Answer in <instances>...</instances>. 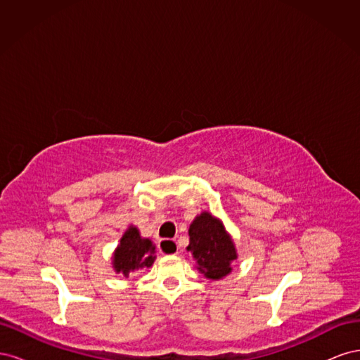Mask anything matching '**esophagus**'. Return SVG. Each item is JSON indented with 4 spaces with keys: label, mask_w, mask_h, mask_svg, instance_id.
<instances>
[{
    "label": "esophagus",
    "mask_w": 360,
    "mask_h": 360,
    "mask_svg": "<svg viewBox=\"0 0 360 360\" xmlns=\"http://www.w3.org/2000/svg\"><path fill=\"white\" fill-rule=\"evenodd\" d=\"M158 249L163 255H176L179 252V245L176 240H171V238H162L158 243Z\"/></svg>",
    "instance_id": "obj_1"
}]
</instances>
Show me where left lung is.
<instances>
[{"label":"left lung","mask_w":360,"mask_h":360,"mask_svg":"<svg viewBox=\"0 0 360 360\" xmlns=\"http://www.w3.org/2000/svg\"><path fill=\"white\" fill-rule=\"evenodd\" d=\"M191 250L198 270L210 279H221L231 271V261L237 258L231 237L222 224L210 213H201L189 226Z\"/></svg>","instance_id":"1"}]
</instances>
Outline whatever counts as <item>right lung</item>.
Listing matches in <instances>:
<instances>
[{
    "instance_id": "right-lung-1",
    "label": "right lung",
    "mask_w": 360,
    "mask_h": 360,
    "mask_svg": "<svg viewBox=\"0 0 360 360\" xmlns=\"http://www.w3.org/2000/svg\"><path fill=\"white\" fill-rule=\"evenodd\" d=\"M155 245L148 238H141L135 226H130L120 240L114 254V267L124 278L143 267H150L155 261Z\"/></svg>"
}]
</instances>
